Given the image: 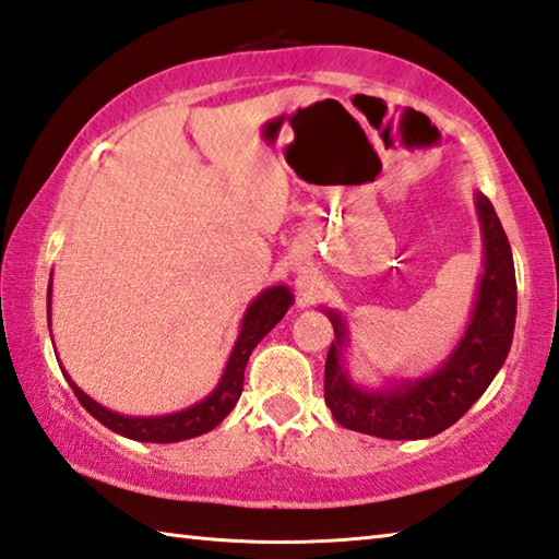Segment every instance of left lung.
<instances>
[{
    "label": "left lung",
    "instance_id": "8db88e82",
    "mask_svg": "<svg viewBox=\"0 0 559 559\" xmlns=\"http://www.w3.org/2000/svg\"><path fill=\"white\" fill-rule=\"evenodd\" d=\"M484 273L476 283L471 318L447 359L416 377H386L359 382L349 372V323L333 308H323L335 328L325 359V404L340 427L390 441L437 437L456 424L493 382L510 353L518 313L513 251L486 194L473 192Z\"/></svg>",
    "mask_w": 559,
    "mask_h": 559
}]
</instances>
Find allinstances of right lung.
Wrapping results in <instances>:
<instances>
[{
    "label": "right lung",
    "mask_w": 559,
    "mask_h": 559,
    "mask_svg": "<svg viewBox=\"0 0 559 559\" xmlns=\"http://www.w3.org/2000/svg\"><path fill=\"white\" fill-rule=\"evenodd\" d=\"M51 281H53V273L49 278V293H46L49 330H51ZM290 306H293V293L286 283L263 288L243 310L239 335H236V343L231 347L229 359H226L219 382H216L214 390L206 394L204 400L179 412L157 414V416H130V414L112 412L108 406L98 404L93 396L83 392L81 386L71 380V374L66 372L61 365L59 367L66 377V382L71 384L73 394L79 396V402L83 404V409H86L91 416H96L103 427L120 433V437L132 439V441H145V443H175V441L194 439V437H202L206 431H212L214 427H219L226 416H229V412L234 409L241 396L243 370L253 353V347H257L261 340L271 333V328L288 313Z\"/></svg>",
    "instance_id": "add662e5"
}]
</instances>
